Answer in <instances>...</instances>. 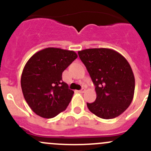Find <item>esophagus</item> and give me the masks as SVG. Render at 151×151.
Masks as SVG:
<instances>
[{
	"label": "esophagus",
	"mask_w": 151,
	"mask_h": 151,
	"mask_svg": "<svg viewBox=\"0 0 151 151\" xmlns=\"http://www.w3.org/2000/svg\"><path fill=\"white\" fill-rule=\"evenodd\" d=\"M85 91V90L84 89V88H82V89L80 90V91H79L78 92L80 93H84Z\"/></svg>",
	"instance_id": "esophagus-1"
}]
</instances>
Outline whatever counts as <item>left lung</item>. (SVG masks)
I'll return each instance as SVG.
<instances>
[{
    "label": "left lung",
    "mask_w": 151,
    "mask_h": 151,
    "mask_svg": "<svg viewBox=\"0 0 151 151\" xmlns=\"http://www.w3.org/2000/svg\"><path fill=\"white\" fill-rule=\"evenodd\" d=\"M78 55L96 93V101L87 103L88 109L103 119L119 116L131 104L134 94V76L129 62L109 48L85 49Z\"/></svg>",
    "instance_id": "left-lung-1"
}]
</instances>
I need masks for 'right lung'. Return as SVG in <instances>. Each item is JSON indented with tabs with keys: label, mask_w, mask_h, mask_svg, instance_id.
I'll use <instances>...</instances> for the list:
<instances>
[{
	"label": "right lung",
	"mask_w": 151,
	"mask_h": 151,
	"mask_svg": "<svg viewBox=\"0 0 151 151\" xmlns=\"http://www.w3.org/2000/svg\"><path fill=\"white\" fill-rule=\"evenodd\" d=\"M77 58L74 51L48 47L28 60L21 76V88L36 115L52 118L66 109L74 91L62 80V73Z\"/></svg>",
	"instance_id": "add662e5"
}]
</instances>
